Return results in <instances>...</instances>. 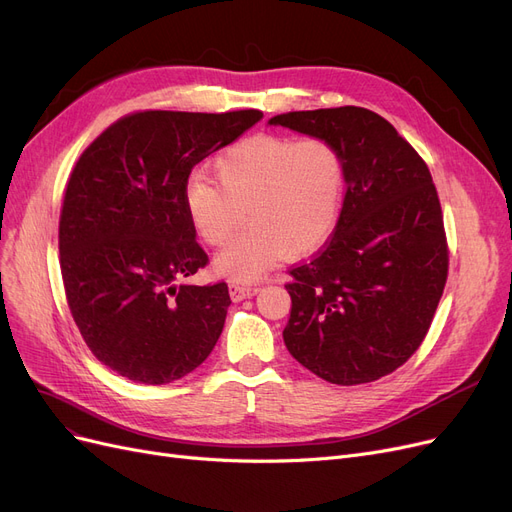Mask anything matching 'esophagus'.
<instances>
[{"instance_id": "1", "label": "esophagus", "mask_w": 512, "mask_h": 512, "mask_svg": "<svg viewBox=\"0 0 512 512\" xmlns=\"http://www.w3.org/2000/svg\"><path fill=\"white\" fill-rule=\"evenodd\" d=\"M255 293H259V286L257 284H238V282L230 284V297H232V301H242V299H247V297H253Z\"/></svg>"}]
</instances>
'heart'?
Segmentation results:
<instances>
[{
  "label": "heart",
  "mask_w": 512,
  "mask_h": 512,
  "mask_svg": "<svg viewBox=\"0 0 512 512\" xmlns=\"http://www.w3.org/2000/svg\"><path fill=\"white\" fill-rule=\"evenodd\" d=\"M215 180L192 175L184 203L196 234L224 247L215 272L236 282L259 278L280 257L314 253L335 232L345 196V161L326 138L261 133L219 154Z\"/></svg>",
  "instance_id": "heart-1"
}]
</instances>
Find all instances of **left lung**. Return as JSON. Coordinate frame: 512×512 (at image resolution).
I'll use <instances>...</instances> for the list:
<instances>
[{
	"label": "left lung",
	"instance_id": "obj_1",
	"mask_svg": "<svg viewBox=\"0 0 512 512\" xmlns=\"http://www.w3.org/2000/svg\"><path fill=\"white\" fill-rule=\"evenodd\" d=\"M270 123L330 140L347 182L335 232L288 270L286 349L328 383L379 381L425 341L448 280L431 171L387 119L362 106L297 110Z\"/></svg>",
	"mask_w": 512,
	"mask_h": 512
}]
</instances>
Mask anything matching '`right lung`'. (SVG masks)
<instances>
[{
	"instance_id": "obj_1",
	"label": "right lung",
	"mask_w": 512,
	"mask_h": 512,
	"mask_svg": "<svg viewBox=\"0 0 512 512\" xmlns=\"http://www.w3.org/2000/svg\"><path fill=\"white\" fill-rule=\"evenodd\" d=\"M230 113L140 110L108 125L73 167L58 224L66 303L96 358L165 385L213 351L226 282L184 284L209 263L184 203L192 167L261 121Z\"/></svg>"
}]
</instances>
